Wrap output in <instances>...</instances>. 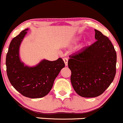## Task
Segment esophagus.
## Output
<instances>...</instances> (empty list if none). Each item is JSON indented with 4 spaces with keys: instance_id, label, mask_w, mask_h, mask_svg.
<instances>
[{
    "instance_id": "34e87169",
    "label": "esophagus",
    "mask_w": 123,
    "mask_h": 123,
    "mask_svg": "<svg viewBox=\"0 0 123 123\" xmlns=\"http://www.w3.org/2000/svg\"><path fill=\"white\" fill-rule=\"evenodd\" d=\"M63 59V60H64L65 65H66V66H67L68 65V59L67 58V57H64Z\"/></svg>"
}]
</instances>
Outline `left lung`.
Here are the masks:
<instances>
[{
    "label": "left lung",
    "mask_w": 123,
    "mask_h": 123,
    "mask_svg": "<svg viewBox=\"0 0 123 123\" xmlns=\"http://www.w3.org/2000/svg\"><path fill=\"white\" fill-rule=\"evenodd\" d=\"M94 30L97 41L70 55L68 62L73 87L83 97L100 96L116 75L117 55L113 45L108 37Z\"/></svg>",
    "instance_id": "obj_1"
}]
</instances>
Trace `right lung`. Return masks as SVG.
<instances>
[{
    "mask_svg": "<svg viewBox=\"0 0 123 123\" xmlns=\"http://www.w3.org/2000/svg\"><path fill=\"white\" fill-rule=\"evenodd\" d=\"M28 29L12 39L7 53V74L12 86L22 95L30 98L45 96L52 87L55 79L65 67L62 58L55 61L43 60L35 67L25 66L21 62L19 49Z\"/></svg>",
    "mask_w": 123,
    "mask_h": 123,
    "instance_id": "obj_1",
    "label": "right lung"
}]
</instances>
